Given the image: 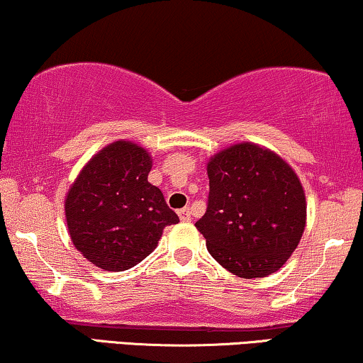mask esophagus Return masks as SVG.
<instances>
[{
  "label": "esophagus",
  "instance_id": "1",
  "mask_svg": "<svg viewBox=\"0 0 363 363\" xmlns=\"http://www.w3.org/2000/svg\"><path fill=\"white\" fill-rule=\"evenodd\" d=\"M178 216H180L182 221H191L190 208H182V210H178Z\"/></svg>",
  "mask_w": 363,
  "mask_h": 363
}]
</instances>
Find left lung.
I'll list each match as a JSON object with an SVG mask.
<instances>
[{
	"label": "left lung",
	"mask_w": 363,
	"mask_h": 363,
	"mask_svg": "<svg viewBox=\"0 0 363 363\" xmlns=\"http://www.w3.org/2000/svg\"><path fill=\"white\" fill-rule=\"evenodd\" d=\"M206 213L195 223L210 255L238 277L276 272L299 245L306 195L294 170L251 142L228 147L208 162Z\"/></svg>",
	"instance_id": "left-lung-1"
}]
</instances>
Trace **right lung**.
Returning a JSON list of instances; mask_svg holds the SVG:
<instances>
[{
	"instance_id": "add662e5",
	"label": "right lung",
	"mask_w": 363,
	"mask_h": 363,
	"mask_svg": "<svg viewBox=\"0 0 363 363\" xmlns=\"http://www.w3.org/2000/svg\"><path fill=\"white\" fill-rule=\"evenodd\" d=\"M152 157L128 140L104 147L66 196V221L77 251L106 271H125L150 255L177 213L148 183Z\"/></svg>"
}]
</instances>
